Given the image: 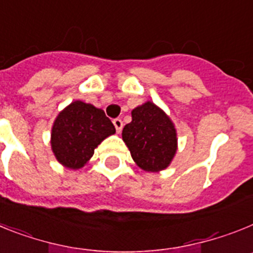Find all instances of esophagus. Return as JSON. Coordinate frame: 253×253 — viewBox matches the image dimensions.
Returning <instances> with one entry per match:
<instances>
[{
  "instance_id": "34e87169",
  "label": "esophagus",
  "mask_w": 253,
  "mask_h": 253,
  "mask_svg": "<svg viewBox=\"0 0 253 253\" xmlns=\"http://www.w3.org/2000/svg\"><path fill=\"white\" fill-rule=\"evenodd\" d=\"M113 124H114V126H115L116 131H118V133H120L123 129V120L119 119V118H116V119L113 120Z\"/></svg>"
}]
</instances>
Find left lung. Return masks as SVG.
I'll use <instances>...</instances> for the list:
<instances>
[{
  "label": "left lung",
  "instance_id": "1",
  "mask_svg": "<svg viewBox=\"0 0 253 253\" xmlns=\"http://www.w3.org/2000/svg\"><path fill=\"white\" fill-rule=\"evenodd\" d=\"M122 135L134 162L148 172L166 169L177 149L175 126L149 101L131 111V122L125 125Z\"/></svg>",
  "mask_w": 253,
  "mask_h": 253
}]
</instances>
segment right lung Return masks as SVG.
Here are the masks:
<instances>
[{"label": "right lung", "instance_id": "right-lung-1", "mask_svg": "<svg viewBox=\"0 0 253 253\" xmlns=\"http://www.w3.org/2000/svg\"><path fill=\"white\" fill-rule=\"evenodd\" d=\"M115 126L101 109L75 101L55 119L51 129V149L63 166L77 169L92 157L93 151Z\"/></svg>", "mask_w": 253, "mask_h": 253}]
</instances>
